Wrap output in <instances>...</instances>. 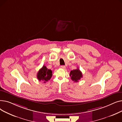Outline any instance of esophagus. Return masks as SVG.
<instances>
[{
    "label": "esophagus",
    "mask_w": 122,
    "mask_h": 122,
    "mask_svg": "<svg viewBox=\"0 0 122 122\" xmlns=\"http://www.w3.org/2000/svg\"><path fill=\"white\" fill-rule=\"evenodd\" d=\"M60 68H61V69H65L66 67H65V66H64V65H62V66H61Z\"/></svg>",
    "instance_id": "esophagus-1"
}]
</instances>
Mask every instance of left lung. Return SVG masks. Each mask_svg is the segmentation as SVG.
<instances>
[{"mask_svg": "<svg viewBox=\"0 0 122 122\" xmlns=\"http://www.w3.org/2000/svg\"><path fill=\"white\" fill-rule=\"evenodd\" d=\"M70 76L73 81L74 82H78L79 81L82 77V74L79 68L73 70L70 72Z\"/></svg>", "mask_w": 122, "mask_h": 122, "instance_id": "obj_1", "label": "left lung"}]
</instances>
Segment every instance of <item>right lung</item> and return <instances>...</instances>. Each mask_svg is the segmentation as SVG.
<instances>
[{
	"label": "right lung",
	"instance_id": "right-lung-1",
	"mask_svg": "<svg viewBox=\"0 0 122 122\" xmlns=\"http://www.w3.org/2000/svg\"><path fill=\"white\" fill-rule=\"evenodd\" d=\"M52 76V71L48 69L46 66L43 65L38 72L37 74V78L39 81H41L44 83H46L51 79Z\"/></svg>",
	"mask_w": 122,
	"mask_h": 122
}]
</instances>
